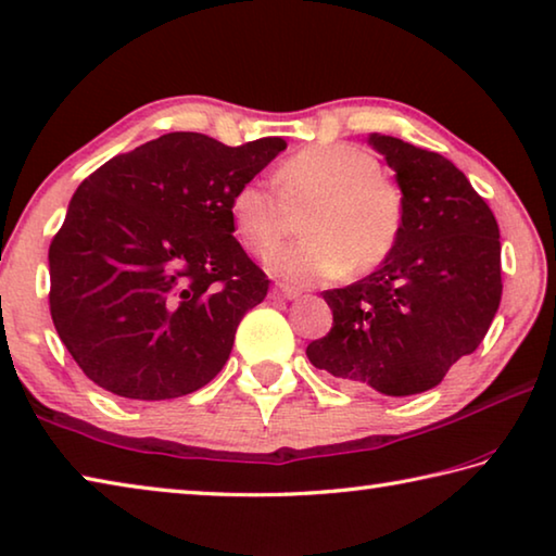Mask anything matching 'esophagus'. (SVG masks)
<instances>
[{
  "label": "esophagus",
  "instance_id": "1",
  "mask_svg": "<svg viewBox=\"0 0 556 556\" xmlns=\"http://www.w3.org/2000/svg\"><path fill=\"white\" fill-rule=\"evenodd\" d=\"M276 293L280 298H286V301H295V298H301V290L293 288V286H283V283L276 286Z\"/></svg>",
  "mask_w": 556,
  "mask_h": 556
}]
</instances>
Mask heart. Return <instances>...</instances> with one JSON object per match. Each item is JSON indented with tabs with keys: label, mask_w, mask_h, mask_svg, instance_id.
<instances>
[{
	"label": "heart",
	"mask_w": 556,
	"mask_h": 556,
	"mask_svg": "<svg viewBox=\"0 0 556 556\" xmlns=\"http://www.w3.org/2000/svg\"><path fill=\"white\" fill-rule=\"evenodd\" d=\"M278 194L251 178L230 195V226L245 249L268 253L304 216L303 242L270 253L266 266L290 283H320L370 273L395 251L403 230V193L380 174L378 159L357 143H315L273 174Z\"/></svg>",
	"instance_id": "1"
}]
</instances>
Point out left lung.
Listing matches in <instances>:
<instances>
[{
    "label": "left lung",
    "mask_w": 556,
    "mask_h": 556,
    "mask_svg": "<svg viewBox=\"0 0 556 556\" xmlns=\"http://www.w3.org/2000/svg\"><path fill=\"white\" fill-rule=\"evenodd\" d=\"M367 141L395 170L403 230L378 270L323 293L332 328L305 355L340 386L405 397L440 386L490 330L502 298L500 226L445 156L395 136Z\"/></svg>",
    "instance_id": "obj_1"
}]
</instances>
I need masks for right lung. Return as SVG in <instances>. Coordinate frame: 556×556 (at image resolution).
I'll return each mask as SVG.
<instances>
[{
  "mask_svg": "<svg viewBox=\"0 0 556 556\" xmlns=\"http://www.w3.org/2000/svg\"><path fill=\"white\" fill-rule=\"evenodd\" d=\"M286 147L174 131L84 178L49 245V311L89 380L170 400L216 378L270 283L233 238L230 195Z\"/></svg>",
  "mask_w": 556,
  "mask_h": 556,
  "instance_id": "add662e5",
  "label": "right lung"
}]
</instances>
